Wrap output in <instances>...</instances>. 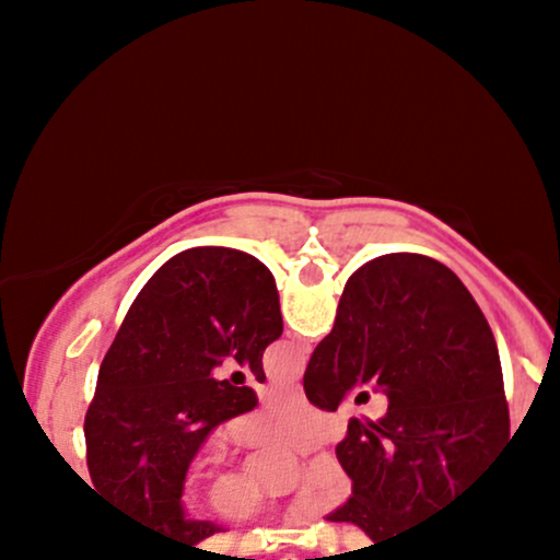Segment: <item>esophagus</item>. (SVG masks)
I'll return each mask as SVG.
<instances>
[{
  "mask_svg": "<svg viewBox=\"0 0 560 560\" xmlns=\"http://www.w3.org/2000/svg\"><path fill=\"white\" fill-rule=\"evenodd\" d=\"M284 389L289 392V395H294V397H302V384H300V382H289Z\"/></svg>",
  "mask_w": 560,
  "mask_h": 560,
  "instance_id": "34e87169",
  "label": "esophagus"
}]
</instances>
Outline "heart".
<instances>
[{
    "mask_svg": "<svg viewBox=\"0 0 560 560\" xmlns=\"http://www.w3.org/2000/svg\"><path fill=\"white\" fill-rule=\"evenodd\" d=\"M334 434V419L316 405L300 397H279L271 408L258 416H247L236 423V436L244 445H281L294 453L324 445ZM221 464V455H213ZM352 494V479L334 455H320L311 464L302 481V505L311 516H329ZM208 508L223 522H255L273 513V503L242 477H221L210 487Z\"/></svg>",
    "mask_w": 560,
    "mask_h": 560,
    "instance_id": "obj_1",
    "label": "heart"
}]
</instances>
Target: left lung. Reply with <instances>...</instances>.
<instances>
[{"label":"left lung","mask_w":560,"mask_h":560,"mask_svg":"<svg viewBox=\"0 0 560 560\" xmlns=\"http://www.w3.org/2000/svg\"><path fill=\"white\" fill-rule=\"evenodd\" d=\"M281 331L273 276L253 255L195 247L160 266L115 334L83 421L94 492L160 542L195 548L221 532L184 516L186 468L258 397L244 376L218 382L213 371L234 358L266 382L262 350Z\"/></svg>","instance_id":"left-lung-1"}]
</instances>
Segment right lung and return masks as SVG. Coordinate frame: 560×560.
Segmentation results:
<instances>
[{
  "label": "right lung",
  "mask_w": 560,
  "mask_h": 560,
  "mask_svg": "<svg viewBox=\"0 0 560 560\" xmlns=\"http://www.w3.org/2000/svg\"><path fill=\"white\" fill-rule=\"evenodd\" d=\"M365 382L389 408L352 421L337 445L352 498L329 522L378 542L458 503L513 436L490 324L464 281L423 255H384L352 273L302 376L320 410H337Z\"/></svg>",
  "instance_id": "1"
}]
</instances>
